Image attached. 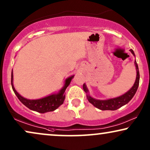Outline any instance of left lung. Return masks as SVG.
I'll return each mask as SVG.
<instances>
[{
    "mask_svg": "<svg viewBox=\"0 0 150 150\" xmlns=\"http://www.w3.org/2000/svg\"><path fill=\"white\" fill-rule=\"evenodd\" d=\"M132 55L135 57V54L134 53L133 50H129ZM134 64L137 70V77H136L135 82L134 83L133 86L129 90L127 93H125L123 95L119 96V97H115V98H111L105 100H100V99H96L93 97H92L89 95L88 89L86 85V83H83V89L86 93V97L88 101L92 103L94 106L97 108L101 110H116L119 109V108L122 107L123 105L127 104L129 101L132 99V97L134 96L136 92H137L138 87L139 84V79H140V75H139V71L137 61H134Z\"/></svg>",
    "mask_w": 150,
    "mask_h": 150,
    "instance_id": "left-lung-1",
    "label": "left lung"
}]
</instances>
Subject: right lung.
<instances>
[{
  "label": "right lung",
  "mask_w": 150,
  "mask_h": 150,
  "mask_svg": "<svg viewBox=\"0 0 150 150\" xmlns=\"http://www.w3.org/2000/svg\"><path fill=\"white\" fill-rule=\"evenodd\" d=\"M75 75H71V77H68L64 81V85L62 88V89L58 93L51 94L47 97H43V98L38 99H28L25 97H22L18 92L16 91L14 86L13 84V70L11 71V87L16 95L20 101L31 110L38 112L40 113H45L48 112L54 111L57 108L62 104L64 101L65 99V91L67 88L69 86L70 83L73 78Z\"/></svg>",
  "instance_id": "1"
}]
</instances>
